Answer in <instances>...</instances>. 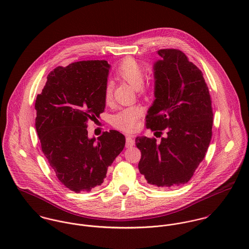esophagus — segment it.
Here are the masks:
<instances>
[{
  "mask_svg": "<svg viewBox=\"0 0 249 249\" xmlns=\"http://www.w3.org/2000/svg\"><path fill=\"white\" fill-rule=\"evenodd\" d=\"M125 142H126V143H125V146H126V147H131V146H133L134 143H135V141H134V139H133L132 136H126Z\"/></svg>",
  "mask_w": 249,
  "mask_h": 249,
  "instance_id": "esophagus-1",
  "label": "esophagus"
}]
</instances>
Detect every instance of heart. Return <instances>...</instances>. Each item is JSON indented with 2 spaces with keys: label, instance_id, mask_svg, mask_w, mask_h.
<instances>
[{
  "label": "heart",
  "instance_id": "heart-1",
  "mask_svg": "<svg viewBox=\"0 0 249 249\" xmlns=\"http://www.w3.org/2000/svg\"><path fill=\"white\" fill-rule=\"evenodd\" d=\"M116 74L119 78L128 82L133 87H136L140 95L145 94L149 89V84L143 82L144 71L142 65L132 57L124 58L118 66ZM113 97V86L108 82L104 89V100L107 105H109ZM142 107L139 106L126 107L119 111L112 118V125L124 132L134 131L140 123L142 116Z\"/></svg>",
  "mask_w": 249,
  "mask_h": 249
}]
</instances>
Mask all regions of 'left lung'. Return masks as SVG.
<instances>
[{"label":"left lung","mask_w":249,"mask_h":249,"mask_svg":"<svg viewBox=\"0 0 249 249\" xmlns=\"http://www.w3.org/2000/svg\"><path fill=\"white\" fill-rule=\"evenodd\" d=\"M154 64L155 101L145 117L155 138L137 137L138 165L147 183L172 188L187 183L204 159L212 138L213 109L201 71L177 49L159 50Z\"/></svg>","instance_id":"1"}]
</instances>
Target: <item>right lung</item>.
<instances>
[{"label": "right lung", "mask_w": 249, "mask_h": 249, "mask_svg": "<svg viewBox=\"0 0 249 249\" xmlns=\"http://www.w3.org/2000/svg\"><path fill=\"white\" fill-rule=\"evenodd\" d=\"M110 65L87 60L56 67L36 101V128L41 148L57 179L75 193L102 185L107 169L122 152L124 136L117 130L88 138L87 123L105 111L104 89Z\"/></svg>", "instance_id": "right-lung-1"}]
</instances>
